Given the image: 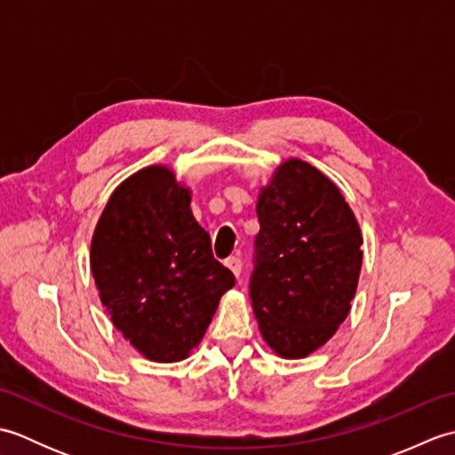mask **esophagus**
Here are the masks:
<instances>
[{
    "label": "esophagus",
    "mask_w": 455,
    "mask_h": 455,
    "mask_svg": "<svg viewBox=\"0 0 455 455\" xmlns=\"http://www.w3.org/2000/svg\"><path fill=\"white\" fill-rule=\"evenodd\" d=\"M227 267L230 269V272H233L236 277L240 275V272H243V259H240L238 256H230V258H227Z\"/></svg>",
    "instance_id": "obj_1"
}]
</instances>
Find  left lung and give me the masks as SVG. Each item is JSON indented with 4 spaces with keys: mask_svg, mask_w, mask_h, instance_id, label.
Masks as SVG:
<instances>
[{
    "mask_svg": "<svg viewBox=\"0 0 455 455\" xmlns=\"http://www.w3.org/2000/svg\"><path fill=\"white\" fill-rule=\"evenodd\" d=\"M250 299L264 340L283 357L321 347L350 313L362 235L340 189L289 160L259 193Z\"/></svg>",
    "mask_w": 455,
    "mask_h": 455,
    "instance_id": "8db88e82",
    "label": "left lung"
}]
</instances>
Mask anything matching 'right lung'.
<instances>
[{
  "instance_id": "1",
  "label": "right lung",
  "mask_w": 455,
  "mask_h": 455,
  "mask_svg": "<svg viewBox=\"0 0 455 455\" xmlns=\"http://www.w3.org/2000/svg\"><path fill=\"white\" fill-rule=\"evenodd\" d=\"M92 272L113 324L154 362H180L235 275L215 259L189 191L150 166L113 191L92 238Z\"/></svg>"
}]
</instances>
